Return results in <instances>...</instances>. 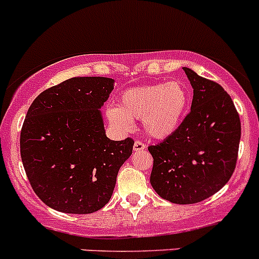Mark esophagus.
<instances>
[{"mask_svg": "<svg viewBox=\"0 0 259 259\" xmlns=\"http://www.w3.org/2000/svg\"><path fill=\"white\" fill-rule=\"evenodd\" d=\"M145 149V144L142 142V140H135L134 143V150L135 151H142Z\"/></svg>", "mask_w": 259, "mask_h": 259, "instance_id": "obj_1", "label": "esophagus"}]
</instances>
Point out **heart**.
Instances as JSON below:
<instances>
[{"label":"heart","instance_id":"obj_1","mask_svg":"<svg viewBox=\"0 0 259 259\" xmlns=\"http://www.w3.org/2000/svg\"><path fill=\"white\" fill-rule=\"evenodd\" d=\"M188 106L187 86L173 80L127 89L120 95L119 106L108 109L106 114L111 124L121 132L133 130V120H142L149 137L165 139L180 126Z\"/></svg>","mask_w":259,"mask_h":259}]
</instances>
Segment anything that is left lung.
I'll return each instance as SVG.
<instances>
[{"label":"left lung","instance_id":"8db88e82","mask_svg":"<svg viewBox=\"0 0 259 259\" xmlns=\"http://www.w3.org/2000/svg\"><path fill=\"white\" fill-rule=\"evenodd\" d=\"M193 88L190 113L170 137L148 150L151 187L163 199L193 204L231 179L241 140V120L231 96L214 81L183 67Z\"/></svg>","mask_w":259,"mask_h":259}]
</instances>
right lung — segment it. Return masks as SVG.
I'll list each match as a JSON object with an SVG mask.
<instances>
[{
    "label": "right lung",
    "mask_w": 259,
    "mask_h": 259,
    "mask_svg": "<svg viewBox=\"0 0 259 259\" xmlns=\"http://www.w3.org/2000/svg\"><path fill=\"white\" fill-rule=\"evenodd\" d=\"M113 89L109 77H72L31 104L21 159L33 192L52 209L89 214L110 200L134 145L132 138L115 142L105 135L100 109Z\"/></svg>",
    "instance_id": "add662e5"
}]
</instances>
